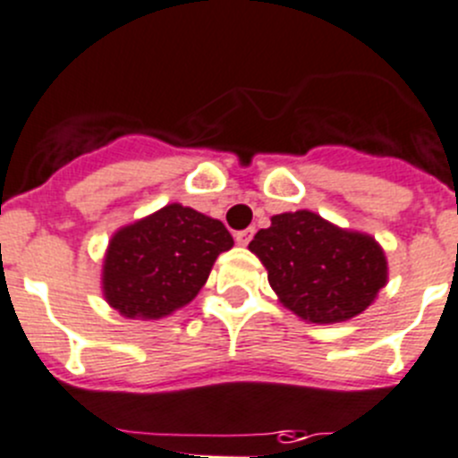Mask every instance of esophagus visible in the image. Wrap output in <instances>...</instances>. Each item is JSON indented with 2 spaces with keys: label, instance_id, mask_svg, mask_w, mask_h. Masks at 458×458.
I'll use <instances>...</instances> for the list:
<instances>
[{
  "label": "esophagus",
  "instance_id": "esophagus-1",
  "mask_svg": "<svg viewBox=\"0 0 458 458\" xmlns=\"http://www.w3.org/2000/svg\"><path fill=\"white\" fill-rule=\"evenodd\" d=\"M254 236V229H245V232H236V242L238 245H247Z\"/></svg>",
  "mask_w": 458,
  "mask_h": 458
}]
</instances>
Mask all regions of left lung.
<instances>
[{
    "instance_id": "8db88e82",
    "label": "left lung",
    "mask_w": 458,
    "mask_h": 458,
    "mask_svg": "<svg viewBox=\"0 0 458 458\" xmlns=\"http://www.w3.org/2000/svg\"><path fill=\"white\" fill-rule=\"evenodd\" d=\"M278 301L310 324L352 319L386 285V256L376 238L339 229L312 211L278 213L250 242Z\"/></svg>"
}]
</instances>
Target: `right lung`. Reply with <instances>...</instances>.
<instances>
[{
    "label": "right lung",
    "mask_w": 458,
    "mask_h": 458,
    "mask_svg": "<svg viewBox=\"0 0 458 458\" xmlns=\"http://www.w3.org/2000/svg\"><path fill=\"white\" fill-rule=\"evenodd\" d=\"M233 238L220 220L168 204L121 226L103 260V297L128 319H161L198 297Z\"/></svg>",
    "instance_id": "right-lung-1"
}]
</instances>
